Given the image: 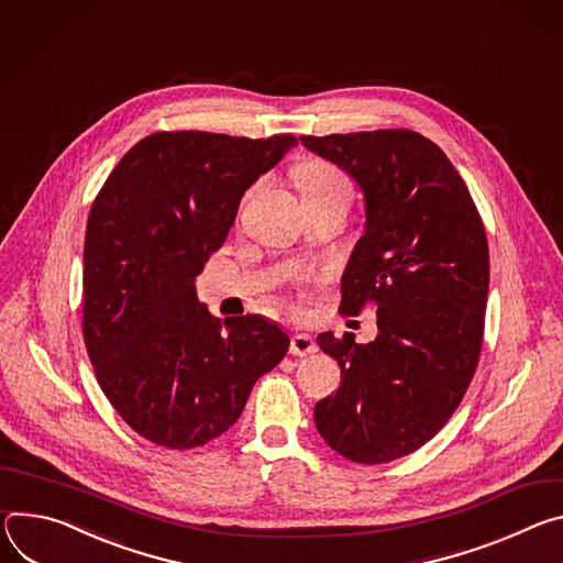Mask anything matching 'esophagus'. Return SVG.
<instances>
[{
  "label": "esophagus",
  "mask_w": 563,
  "mask_h": 563,
  "mask_svg": "<svg viewBox=\"0 0 563 563\" xmlns=\"http://www.w3.org/2000/svg\"><path fill=\"white\" fill-rule=\"evenodd\" d=\"M318 351L316 338H310L308 333H295L290 338V353L292 355H313Z\"/></svg>",
  "instance_id": "34e87169"
}]
</instances>
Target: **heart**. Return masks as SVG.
Returning a JSON list of instances; mask_svg holds the SVG:
<instances>
[{"label": "heart", "instance_id": "heart-1", "mask_svg": "<svg viewBox=\"0 0 563 563\" xmlns=\"http://www.w3.org/2000/svg\"><path fill=\"white\" fill-rule=\"evenodd\" d=\"M295 183L301 197L322 195L331 190H351L346 174L327 161H308L299 165L295 169Z\"/></svg>", "mask_w": 563, "mask_h": 563}]
</instances>
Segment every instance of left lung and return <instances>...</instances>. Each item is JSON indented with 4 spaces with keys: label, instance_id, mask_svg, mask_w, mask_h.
Instances as JSON below:
<instances>
[{
    "label": "left lung",
    "instance_id": "8db88e82",
    "mask_svg": "<svg viewBox=\"0 0 563 563\" xmlns=\"http://www.w3.org/2000/svg\"><path fill=\"white\" fill-rule=\"evenodd\" d=\"M364 192L366 230L342 277L340 313L378 308V338L318 335L342 380L316 405L331 450L380 465L420 450L459 409L478 364L487 236L445 152L411 130L299 136Z\"/></svg>",
    "mask_w": 563,
    "mask_h": 563
}]
</instances>
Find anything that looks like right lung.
I'll return each mask as SVG.
<instances>
[{
	"label": "right lung",
	"instance_id": "add662e5",
	"mask_svg": "<svg viewBox=\"0 0 563 563\" xmlns=\"http://www.w3.org/2000/svg\"><path fill=\"white\" fill-rule=\"evenodd\" d=\"M297 139L156 132L120 158L91 206L82 335L96 380L145 441L195 450L228 431L288 335L262 316L223 324L195 277L225 243L243 192Z\"/></svg>",
	"mask_w": 563,
	"mask_h": 563
}]
</instances>
